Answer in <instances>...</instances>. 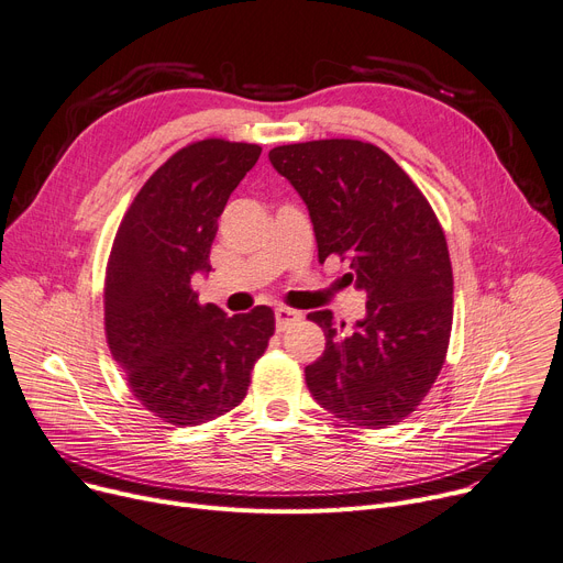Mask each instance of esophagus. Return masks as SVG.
Listing matches in <instances>:
<instances>
[{
    "label": "esophagus",
    "instance_id": "obj_1",
    "mask_svg": "<svg viewBox=\"0 0 563 563\" xmlns=\"http://www.w3.org/2000/svg\"><path fill=\"white\" fill-rule=\"evenodd\" d=\"M298 319H301V312H296L291 308H276V328L278 330H285L287 325H291Z\"/></svg>",
    "mask_w": 563,
    "mask_h": 563
}]
</instances>
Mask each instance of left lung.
I'll return each instance as SVG.
<instances>
[{
	"label": "left lung",
	"mask_w": 563,
	"mask_h": 563,
	"mask_svg": "<svg viewBox=\"0 0 563 563\" xmlns=\"http://www.w3.org/2000/svg\"><path fill=\"white\" fill-rule=\"evenodd\" d=\"M308 206L319 262L340 255L366 294L351 332L330 310L310 312L325 334L306 366L314 400L362 428H387L434 385L453 328V267L428 199L383 148L360 140H312L269 152Z\"/></svg>",
	"instance_id": "obj_1"
}]
</instances>
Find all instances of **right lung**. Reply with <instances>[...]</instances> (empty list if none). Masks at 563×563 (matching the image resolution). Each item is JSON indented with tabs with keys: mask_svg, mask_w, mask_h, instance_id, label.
<instances>
[{
	"mask_svg": "<svg viewBox=\"0 0 563 563\" xmlns=\"http://www.w3.org/2000/svg\"><path fill=\"white\" fill-rule=\"evenodd\" d=\"M262 148L201 140L154 172L126 210L106 269L108 349L133 396L165 423H208L238 407L274 334V310L199 306L217 219Z\"/></svg>",
	"mask_w": 563,
	"mask_h": 563,
	"instance_id": "obj_1",
	"label": "right lung"
}]
</instances>
